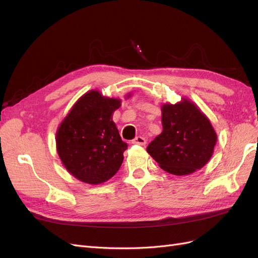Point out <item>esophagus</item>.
I'll return each instance as SVG.
<instances>
[{"label": "esophagus", "mask_w": 258, "mask_h": 258, "mask_svg": "<svg viewBox=\"0 0 258 258\" xmlns=\"http://www.w3.org/2000/svg\"><path fill=\"white\" fill-rule=\"evenodd\" d=\"M132 144H138V145H145L146 144V139L143 137H137L135 140H132Z\"/></svg>", "instance_id": "esophagus-1"}]
</instances>
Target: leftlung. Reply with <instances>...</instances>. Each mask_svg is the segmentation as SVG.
I'll return each mask as SVG.
<instances>
[{
  "label": "left lung",
  "instance_id": "8db88e82",
  "mask_svg": "<svg viewBox=\"0 0 258 258\" xmlns=\"http://www.w3.org/2000/svg\"><path fill=\"white\" fill-rule=\"evenodd\" d=\"M161 115L162 132L146 148L160 168L174 175H187L207 165L217 136L198 106L183 99L176 104H163Z\"/></svg>",
  "mask_w": 258,
  "mask_h": 258
}]
</instances>
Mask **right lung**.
<instances>
[{"label": "right lung", "mask_w": 258, "mask_h": 258, "mask_svg": "<svg viewBox=\"0 0 258 258\" xmlns=\"http://www.w3.org/2000/svg\"><path fill=\"white\" fill-rule=\"evenodd\" d=\"M120 102V99L90 90L76 101L57 130V152L62 163L84 183H104L121 166L128 145L112 119Z\"/></svg>", "instance_id": "add662e5"}]
</instances>
